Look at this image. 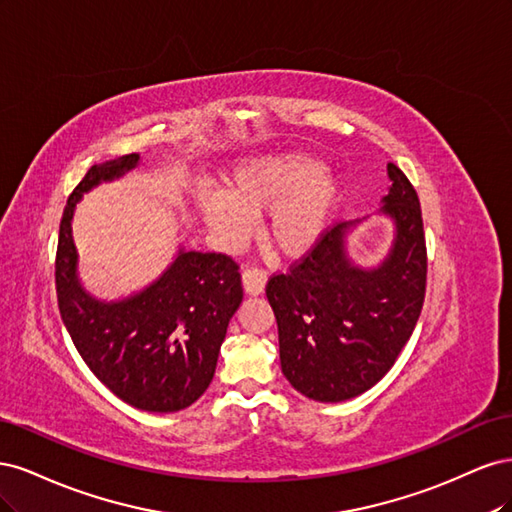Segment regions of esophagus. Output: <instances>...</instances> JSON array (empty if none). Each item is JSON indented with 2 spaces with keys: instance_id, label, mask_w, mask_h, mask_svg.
Returning <instances> with one entry per match:
<instances>
[{
  "instance_id": "esophagus-1",
  "label": "esophagus",
  "mask_w": 512,
  "mask_h": 512,
  "mask_svg": "<svg viewBox=\"0 0 512 512\" xmlns=\"http://www.w3.org/2000/svg\"><path fill=\"white\" fill-rule=\"evenodd\" d=\"M265 286H267V273L262 269H256V267H250L243 271V288L247 294H262L265 292Z\"/></svg>"
}]
</instances>
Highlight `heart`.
<instances>
[{
  "label": "heart",
  "instance_id": "heart-1",
  "mask_svg": "<svg viewBox=\"0 0 512 512\" xmlns=\"http://www.w3.org/2000/svg\"><path fill=\"white\" fill-rule=\"evenodd\" d=\"M305 151L271 153L241 162L224 181V192H200L198 211L228 250L254 232V218L271 209L267 239L277 252L299 258L331 226L342 185Z\"/></svg>",
  "mask_w": 512,
  "mask_h": 512
}]
</instances>
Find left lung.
Instances as JSON below:
<instances>
[{
    "label": "left lung",
    "instance_id": "left-lung-1",
    "mask_svg": "<svg viewBox=\"0 0 512 512\" xmlns=\"http://www.w3.org/2000/svg\"><path fill=\"white\" fill-rule=\"evenodd\" d=\"M378 213L391 218L395 237L376 267H359L348 254L342 222L322 235L290 273L273 275L267 299L280 333L286 380L301 395L337 404L369 391L384 378L421 316L427 250L421 203L395 164Z\"/></svg>",
    "mask_w": 512,
    "mask_h": 512
}]
</instances>
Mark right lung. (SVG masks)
I'll return each mask as SVG.
<instances>
[{
	"instance_id": "add662e5",
	"label": "right lung",
	"mask_w": 512,
	"mask_h": 512,
	"mask_svg": "<svg viewBox=\"0 0 512 512\" xmlns=\"http://www.w3.org/2000/svg\"><path fill=\"white\" fill-rule=\"evenodd\" d=\"M141 162L138 153L94 164L76 185L59 224L55 286L59 314L96 378L145 412H179L207 391L230 318L243 301L237 262L179 247L166 271L117 301L89 294L79 277L72 220L79 200Z\"/></svg>"
}]
</instances>
